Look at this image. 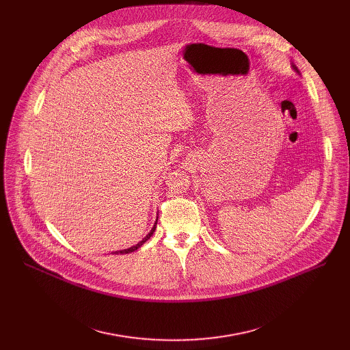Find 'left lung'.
Here are the masks:
<instances>
[{
	"instance_id": "8db88e82",
	"label": "left lung",
	"mask_w": 350,
	"mask_h": 350,
	"mask_svg": "<svg viewBox=\"0 0 350 350\" xmlns=\"http://www.w3.org/2000/svg\"><path fill=\"white\" fill-rule=\"evenodd\" d=\"M292 68H293V70H295V72H297V73H299V70H297V68H296L295 65H292Z\"/></svg>"
}]
</instances>
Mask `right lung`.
I'll use <instances>...</instances> for the list:
<instances>
[{"label":"right lung","mask_w":350,"mask_h":350,"mask_svg":"<svg viewBox=\"0 0 350 350\" xmlns=\"http://www.w3.org/2000/svg\"><path fill=\"white\" fill-rule=\"evenodd\" d=\"M157 223H158V219H157V221H155V226L152 227V230L151 231H149V234L142 239V241H139L137 245H134V246H131V247H129V249H123V251H116V252H113V255H124V254H131V252H134V251H137V249L138 247H141L145 242H146V239H149V238H151V235L155 232V228H157Z\"/></svg>","instance_id":"add662e5"}]
</instances>
